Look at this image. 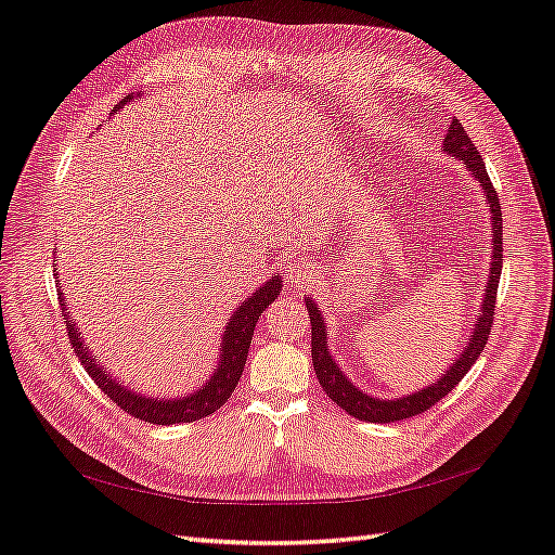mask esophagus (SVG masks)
<instances>
[{
  "instance_id": "esophagus-1",
  "label": "esophagus",
  "mask_w": 555,
  "mask_h": 555,
  "mask_svg": "<svg viewBox=\"0 0 555 555\" xmlns=\"http://www.w3.org/2000/svg\"><path fill=\"white\" fill-rule=\"evenodd\" d=\"M310 271V263L304 259V261H296V263H292L289 261V266H287V273H289V280H298V278H301L304 273H308Z\"/></svg>"
}]
</instances>
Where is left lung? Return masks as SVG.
Listing matches in <instances>:
<instances>
[{"mask_svg": "<svg viewBox=\"0 0 555 555\" xmlns=\"http://www.w3.org/2000/svg\"><path fill=\"white\" fill-rule=\"evenodd\" d=\"M443 154L455 156L462 160L464 170H469V175L476 179L478 186L483 191L486 207L490 212V268H488V282L483 289L481 306H478L476 320L472 324L469 338L464 340V346L460 354L453 359L448 369L441 373V376L415 389L411 395H401V397H373L364 392L362 387H357L348 373L340 369V364L334 359L332 350H328V326L324 314L314 301L312 296H306V308L310 312V326H312V366L314 373H318V380L326 397L346 411L352 417H359V421L366 423H397V421H406V417H413L417 413L427 411L434 406L439 399H443L451 389L464 378L478 354L483 352L488 336H490V324H492V310H495V296H498V282L502 273V207L495 189L490 184V177L486 172V163L481 154L476 152V146L472 144V138L467 130L462 128L457 118L451 121V128L446 132L443 140Z\"/></svg>", "mask_w": 555, "mask_h": 555, "instance_id": "1", "label": "left lung"}]
</instances>
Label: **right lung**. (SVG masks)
I'll use <instances>...</instances> for the list:
<instances>
[{
	"mask_svg": "<svg viewBox=\"0 0 555 555\" xmlns=\"http://www.w3.org/2000/svg\"><path fill=\"white\" fill-rule=\"evenodd\" d=\"M142 95H144L142 91L126 95L116 104L112 114L121 112L126 104L134 102ZM53 273L57 278V268ZM55 284L60 282L55 280ZM280 292H282V275L278 273L273 278H268L261 287H257V292H251V296H247L243 304H237L233 308L227 326H223L215 371L209 373V378H205L201 387L191 389L189 395H182V397L142 395L134 387H128L126 383L118 380L112 371H107V366H102V362H98L91 346H86L77 320H72L63 289H60V306H63L65 320H67V336H69L72 348L81 359L88 376L98 383L102 392L107 395L116 406H121L126 413L140 417L144 423L177 425V423L201 421V417H207L209 413H215L217 409L223 406V403H227V399L233 395L237 380L243 376L249 343L254 336V326H257L261 312L280 296Z\"/></svg>",
	"mask_w": 555,
	"mask_h": 555,
	"instance_id": "1",
	"label": "right lung"
}]
</instances>
